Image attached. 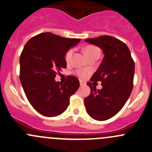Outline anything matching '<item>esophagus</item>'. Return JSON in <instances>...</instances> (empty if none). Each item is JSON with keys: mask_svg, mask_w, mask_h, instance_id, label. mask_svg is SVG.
Segmentation results:
<instances>
[{"mask_svg": "<svg viewBox=\"0 0 152 152\" xmlns=\"http://www.w3.org/2000/svg\"><path fill=\"white\" fill-rule=\"evenodd\" d=\"M79 82H80V85L81 86L85 85V84H86L85 81H82V80H79Z\"/></svg>", "mask_w": 152, "mask_h": 152, "instance_id": "obj_1", "label": "esophagus"}]
</instances>
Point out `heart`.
Returning <instances> with one entry per match:
<instances>
[{
	"instance_id": "1",
	"label": "heart",
	"mask_w": 152,
	"mask_h": 152,
	"mask_svg": "<svg viewBox=\"0 0 152 152\" xmlns=\"http://www.w3.org/2000/svg\"><path fill=\"white\" fill-rule=\"evenodd\" d=\"M73 49H69L68 52L65 53V60L67 63H70L71 60L72 55H73ZM84 52L85 54V55L88 57V59L92 58V57H99L100 55V50L98 47H97L96 46L94 45H87V47L84 48ZM89 71L88 70H82V69H79L76 71V74L77 76H79V77L82 78H86L89 74Z\"/></svg>"
}]
</instances>
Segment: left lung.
<instances>
[{"label":"left lung","mask_w":152,"mask_h":152,"mask_svg":"<svg viewBox=\"0 0 152 152\" xmlns=\"http://www.w3.org/2000/svg\"><path fill=\"white\" fill-rule=\"evenodd\" d=\"M104 53L102 63L92 75L91 81L102 82L103 88L97 89L87 83L91 92L84 99L86 111L92 119L104 121L115 116L123 108L133 87L135 63L127 46L110 36L88 38Z\"/></svg>","instance_id":"left-lung-1"}]
</instances>
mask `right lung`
Wrapping results in <instances>:
<instances>
[{
	"label": "right lung",
	"mask_w": 152,
	"mask_h": 152,
	"mask_svg": "<svg viewBox=\"0 0 152 152\" xmlns=\"http://www.w3.org/2000/svg\"><path fill=\"white\" fill-rule=\"evenodd\" d=\"M80 40L43 33L24 47L20 58V81L28 101L41 114L51 117L61 114L79 89L76 77L68 76L64 83L56 82L55 78L66 68L65 53Z\"/></svg>",
	"instance_id": "right-lung-1"
}]
</instances>
